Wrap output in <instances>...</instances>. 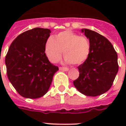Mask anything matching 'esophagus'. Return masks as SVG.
<instances>
[{"mask_svg": "<svg viewBox=\"0 0 126 126\" xmlns=\"http://www.w3.org/2000/svg\"><path fill=\"white\" fill-rule=\"evenodd\" d=\"M59 70H61V71H69V68H67V67H59Z\"/></svg>", "mask_w": 126, "mask_h": 126, "instance_id": "esophagus-1", "label": "esophagus"}]
</instances>
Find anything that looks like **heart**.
I'll list each match as a JSON object with an SVG mask.
<instances>
[{
	"instance_id": "obj_1",
	"label": "heart",
	"mask_w": 126,
	"mask_h": 126,
	"mask_svg": "<svg viewBox=\"0 0 126 126\" xmlns=\"http://www.w3.org/2000/svg\"><path fill=\"white\" fill-rule=\"evenodd\" d=\"M44 51L52 63H57L65 57V63L81 65L86 60L90 52V43L86 36H79L70 30L61 32L45 43Z\"/></svg>"
}]
</instances>
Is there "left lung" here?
I'll list each match as a JSON object with an SVG mask.
<instances>
[{"instance_id":"left-lung-1","label":"left lung","mask_w":126,"mask_h":126,"mask_svg":"<svg viewBox=\"0 0 126 126\" xmlns=\"http://www.w3.org/2000/svg\"><path fill=\"white\" fill-rule=\"evenodd\" d=\"M81 32L89 39L90 52L86 60L78 66L79 76L74 85L79 93L96 96L107 92L118 71L117 55L105 37L88 29Z\"/></svg>"}]
</instances>
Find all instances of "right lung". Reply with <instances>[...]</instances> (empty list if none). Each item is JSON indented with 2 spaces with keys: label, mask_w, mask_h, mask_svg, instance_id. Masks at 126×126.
<instances>
[{
  "label": "right lung",
  "mask_w": 126,
  "mask_h": 126,
  "mask_svg": "<svg viewBox=\"0 0 126 126\" xmlns=\"http://www.w3.org/2000/svg\"><path fill=\"white\" fill-rule=\"evenodd\" d=\"M49 29L36 28L21 33L13 40L5 57L8 79L21 96L42 97L48 92L59 70L44 51Z\"/></svg>",
  "instance_id": "right-lung-1"
}]
</instances>
